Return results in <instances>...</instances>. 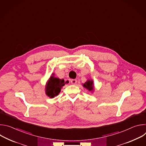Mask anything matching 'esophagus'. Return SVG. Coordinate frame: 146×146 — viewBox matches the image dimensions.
I'll use <instances>...</instances> for the list:
<instances>
[{
  "mask_svg": "<svg viewBox=\"0 0 146 146\" xmlns=\"http://www.w3.org/2000/svg\"><path fill=\"white\" fill-rule=\"evenodd\" d=\"M70 82H71V83H72V84H76V83H77V81L76 79H72V80H70Z\"/></svg>",
  "mask_w": 146,
  "mask_h": 146,
  "instance_id": "1",
  "label": "esophagus"
}]
</instances>
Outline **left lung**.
Returning <instances> with one entry per match:
<instances>
[{
  "label": "left lung",
  "mask_w": 146,
  "mask_h": 146,
  "mask_svg": "<svg viewBox=\"0 0 146 146\" xmlns=\"http://www.w3.org/2000/svg\"><path fill=\"white\" fill-rule=\"evenodd\" d=\"M84 88H87L89 91H92L94 90V86H93V81L92 80H88L87 82H86L84 84H83Z\"/></svg>",
  "instance_id": "left-lung-1"
}]
</instances>
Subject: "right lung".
<instances>
[{
    "instance_id": "obj_1",
    "label": "right lung",
    "mask_w": 146,
    "mask_h": 146,
    "mask_svg": "<svg viewBox=\"0 0 146 146\" xmlns=\"http://www.w3.org/2000/svg\"><path fill=\"white\" fill-rule=\"evenodd\" d=\"M66 82H69V81L65 82L64 79L51 76L46 88L47 95L51 98L57 96L60 92L61 88L64 86Z\"/></svg>"
}]
</instances>
